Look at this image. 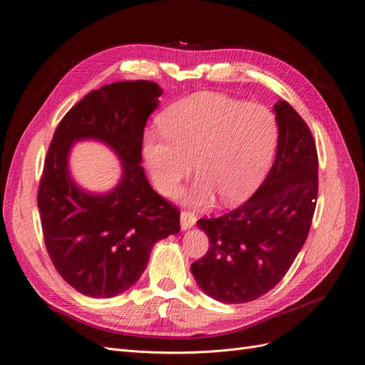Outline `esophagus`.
Instances as JSON below:
<instances>
[{
    "label": "esophagus",
    "mask_w": 365,
    "mask_h": 365,
    "mask_svg": "<svg viewBox=\"0 0 365 365\" xmlns=\"http://www.w3.org/2000/svg\"><path fill=\"white\" fill-rule=\"evenodd\" d=\"M180 220H181V229L187 230L196 225V215L190 211H182L180 215Z\"/></svg>",
    "instance_id": "1"
}]
</instances>
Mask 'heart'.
<instances>
[{"mask_svg":"<svg viewBox=\"0 0 365 365\" xmlns=\"http://www.w3.org/2000/svg\"><path fill=\"white\" fill-rule=\"evenodd\" d=\"M162 132L143 138V158L157 190L172 196L195 169L197 181L185 195L193 207L218 195L227 205L244 200L272 162L279 125L264 105L217 93L175 101L160 116Z\"/></svg>","mask_w":365,"mask_h":365,"instance_id":"b5f03b06","label":"heart"}]
</instances>
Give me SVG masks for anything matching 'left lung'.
Returning <instances> with one entry per match:
<instances>
[{
    "label": "left lung",
    "mask_w": 365,
    "mask_h": 365,
    "mask_svg": "<svg viewBox=\"0 0 365 365\" xmlns=\"http://www.w3.org/2000/svg\"><path fill=\"white\" fill-rule=\"evenodd\" d=\"M279 142L256 193L217 218H200L210 249L192 265L208 297L250 302L279 283L307 240L317 200V151L309 125L287 101L274 105Z\"/></svg>",
    "instance_id": "1"
}]
</instances>
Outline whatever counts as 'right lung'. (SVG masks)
<instances>
[{
  "mask_svg": "<svg viewBox=\"0 0 365 365\" xmlns=\"http://www.w3.org/2000/svg\"><path fill=\"white\" fill-rule=\"evenodd\" d=\"M163 94L151 81H123L86 94L58 124L40 180L37 205L56 271L82 295L112 298L147 268L153 245L180 232V211L157 195L142 162L143 128ZM98 140L122 162V178L106 194L72 180V143Z\"/></svg>",
  "mask_w": 365,
  "mask_h": 365,
  "instance_id": "obj_1",
  "label": "right lung"
}]
</instances>
